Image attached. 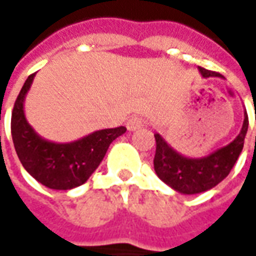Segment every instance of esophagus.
Instances as JSON below:
<instances>
[{
  "label": "esophagus",
  "mask_w": 256,
  "mask_h": 256,
  "mask_svg": "<svg viewBox=\"0 0 256 256\" xmlns=\"http://www.w3.org/2000/svg\"><path fill=\"white\" fill-rule=\"evenodd\" d=\"M145 124L144 119L140 116H133L130 118L128 120V123H126V128L130 130V132H134V130H138V128H141L142 126Z\"/></svg>",
  "instance_id": "obj_1"
}]
</instances>
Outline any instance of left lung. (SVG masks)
Segmentation results:
<instances>
[{"mask_svg": "<svg viewBox=\"0 0 256 256\" xmlns=\"http://www.w3.org/2000/svg\"><path fill=\"white\" fill-rule=\"evenodd\" d=\"M204 78L218 76L214 71L198 67ZM248 130V116L244 115V122L240 134L224 148L216 150L204 158H186L167 144L160 134H155L156 154L154 167L162 181L184 194H194L214 188L225 180L242 154L244 138Z\"/></svg>", "mask_w": 256, "mask_h": 256, "instance_id": "8db88e82", "label": "left lung"}]
</instances>
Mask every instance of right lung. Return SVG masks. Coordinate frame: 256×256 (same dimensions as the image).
Segmentation results:
<instances>
[{"label": "right lung", "instance_id": "1", "mask_svg": "<svg viewBox=\"0 0 256 256\" xmlns=\"http://www.w3.org/2000/svg\"><path fill=\"white\" fill-rule=\"evenodd\" d=\"M36 74H31L14 101L10 132L19 160L31 177L50 189L68 190L84 184L104 159L112 141L124 126L104 128L67 144L42 138L24 116V98Z\"/></svg>", "mask_w": 256, "mask_h": 256}]
</instances>
